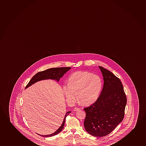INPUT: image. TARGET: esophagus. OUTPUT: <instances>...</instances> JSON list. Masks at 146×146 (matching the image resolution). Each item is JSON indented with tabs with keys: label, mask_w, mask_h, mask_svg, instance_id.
<instances>
[{
	"label": "esophagus",
	"mask_w": 146,
	"mask_h": 146,
	"mask_svg": "<svg viewBox=\"0 0 146 146\" xmlns=\"http://www.w3.org/2000/svg\"><path fill=\"white\" fill-rule=\"evenodd\" d=\"M79 110H80V109L79 108L76 107L74 109V111H79Z\"/></svg>",
	"instance_id": "34e87169"
}]
</instances>
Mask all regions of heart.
<instances>
[{
	"label": "heart",
	"instance_id": "heart-1",
	"mask_svg": "<svg viewBox=\"0 0 146 146\" xmlns=\"http://www.w3.org/2000/svg\"><path fill=\"white\" fill-rule=\"evenodd\" d=\"M103 86L99 76L87 71L74 72L69 77V83L63 86L67 100L72 102L78 97L83 105L88 106L98 99Z\"/></svg>",
	"mask_w": 146,
	"mask_h": 146
}]
</instances>
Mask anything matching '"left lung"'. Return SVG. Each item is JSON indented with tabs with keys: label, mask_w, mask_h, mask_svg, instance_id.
<instances>
[{
	"label": "left lung",
	"mask_w": 146,
	"mask_h": 146,
	"mask_svg": "<svg viewBox=\"0 0 146 146\" xmlns=\"http://www.w3.org/2000/svg\"><path fill=\"white\" fill-rule=\"evenodd\" d=\"M104 79V85L98 99L84 110V127L92 135H107L122 121L127 97L119 78L107 69L99 66Z\"/></svg>",
	"instance_id": "8db88e82"
}]
</instances>
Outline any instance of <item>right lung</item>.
<instances>
[{
  "instance_id": "obj_1",
  "label": "right lung",
  "mask_w": 146,
  "mask_h": 146,
  "mask_svg": "<svg viewBox=\"0 0 146 146\" xmlns=\"http://www.w3.org/2000/svg\"><path fill=\"white\" fill-rule=\"evenodd\" d=\"M70 67H60V68H50V69H47L46 70L41 71L40 72H38L32 77V79H31L28 84L26 86L25 89L30 87L32 85V84H34L35 82H37L38 81L44 79H54L55 80L58 81L60 78L63 76L64 74L67 72L68 70H70ZM70 111H68L66 112L64 120L63 121L62 125L60 127H59L57 131L53 133L52 134L46 135H42L38 134L40 136H42L44 137H50L52 136L55 135L60 133L61 131H62L63 128L64 127L66 117L67 116L69 115Z\"/></svg>"
}]
</instances>
